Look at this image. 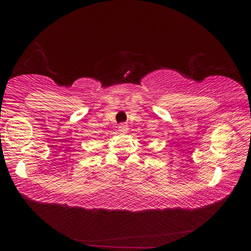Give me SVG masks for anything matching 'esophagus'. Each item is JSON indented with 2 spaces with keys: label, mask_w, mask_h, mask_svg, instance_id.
Returning a JSON list of instances; mask_svg holds the SVG:
<instances>
[{
  "label": "esophagus",
  "mask_w": 251,
  "mask_h": 251,
  "mask_svg": "<svg viewBox=\"0 0 251 251\" xmlns=\"http://www.w3.org/2000/svg\"><path fill=\"white\" fill-rule=\"evenodd\" d=\"M118 131H120V134H126L128 131V126L123 123V124L118 126Z\"/></svg>",
  "instance_id": "1"
}]
</instances>
